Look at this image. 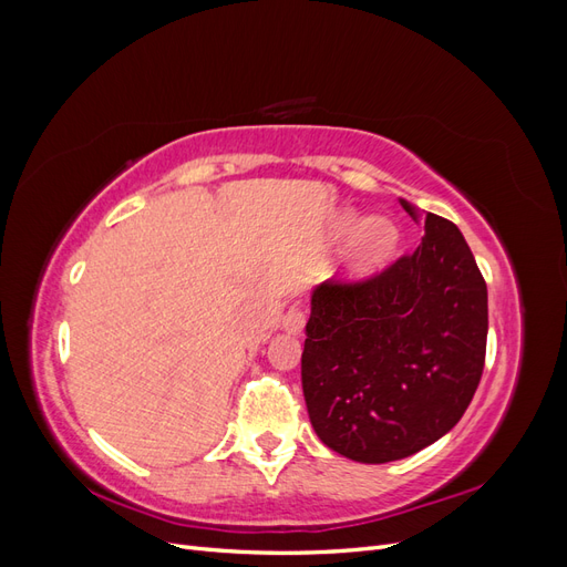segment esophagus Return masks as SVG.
<instances>
[{"mask_svg":"<svg viewBox=\"0 0 567 567\" xmlns=\"http://www.w3.org/2000/svg\"><path fill=\"white\" fill-rule=\"evenodd\" d=\"M305 323H307V312H305V307L300 302H296L293 307H290V310L281 319V326H284L286 331H290V333H302L305 331Z\"/></svg>","mask_w":567,"mask_h":567,"instance_id":"34e87169","label":"esophagus"}]
</instances>
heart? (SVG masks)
Masks as SVG:
<instances>
[{"label":"heart","instance_id":"obj_1","mask_svg":"<svg viewBox=\"0 0 567 567\" xmlns=\"http://www.w3.org/2000/svg\"><path fill=\"white\" fill-rule=\"evenodd\" d=\"M354 215L346 213L338 221V231L348 234L354 227ZM400 231L385 217H371L362 221V227L352 238V265L359 274H369L388 265L392 252L398 250Z\"/></svg>","mask_w":567,"mask_h":567}]
</instances>
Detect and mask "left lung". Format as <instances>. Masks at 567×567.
I'll use <instances>...</instances> for the list:
<instances>
[{"label": "left lung", "instance_id": "obj_1", "mask_svg": "<svg viewBox=\"0 0 567 567\" xmlns=\"http://www.w3.org/2000/svg\"><path fill=\"white\" fill-rule=\"evenodd\" d=\"M425 234L364 279L312 296L302 392L326 447L385 463L433 444L463 416L485 369L487 284L454 221L400 198Z\"/></svg>", "mask_w": 567, "mask_h": 567}]
</instances>
